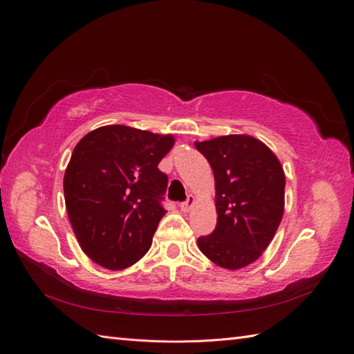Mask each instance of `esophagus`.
Returning <instances> with one entry per match:
<instances>
[{
    "label": "esophagus",
    "mask_w": 354,
    "mask_h": 354,
    "mask_svg": "<svg viewBox=\"0 0 354 354\" xmlns=\"http://www.w3.org/2000/svg\"><path fill=\"white\" fill-rule=\"evenodd\" d=\"M195 203H196L195 198L192 196V195H189V198H187L186 202H181V203H180V209L183 211V212H189L192 208L195 207Z\"/></svg>",
    "instance_id": "1"
}]
</instances>
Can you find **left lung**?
<instances>
[{"label":"left lung","mask_w":354,"mask_h":354,"mask_svg":"<svg viewBox=\"0 0 354 354\" xmlns=\"http://www.w3.org/2000/svg\"><path fill=\"white\" fill-rule=\"evenodd\" d=\"M216 183L217 226L201 236V252L223 269L239 270L267 250L285 209L281 160L259 138L229 134L195 142Z\"/></svg>","instance_id":"1"}]
</instances>
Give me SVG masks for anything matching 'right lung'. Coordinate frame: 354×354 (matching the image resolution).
<instances>
[{
    "label": "right lung",
    "mask_w": 354,
    "mask_h": 354,
    "mask_svg": "<svg viewBox=\"0 0 354 354\" xmlns=\"http://www.w3.org/2000/svg\"><path fill=\"white\" fill-rule=\"evenodd\" d=\"M174 143L171 134L115 124L75 146L63 177L65 203L81 250L95 264L122 270L151 248L168 183L158 164Z\"/></svg>",
    "instance_id": "obj_1"
}]
</instances>
